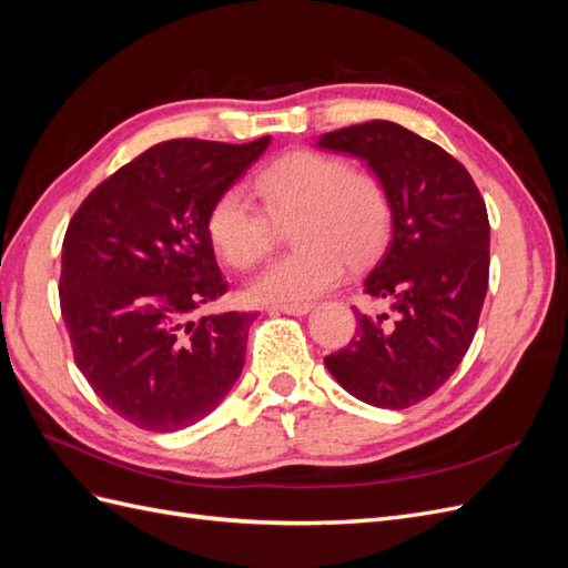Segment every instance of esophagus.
Listing matches in <instances>:
<instances>
[{
    "mask_svg": "<svg viewBox=\"0 0 568 568\" xmlns=\"http://www.w3.org/2000/svg\"><path fill=\"white\" fill-rule=\"evenodd\" d=\"M313 311V303H282L272 305L270 313H286V315H305Z\"/></svg>",
    "mask_w": 568,
    "mask_h": 568,
    "instance_id": "esophagus-1",
    "label": "esophagus"
}]
</instances>
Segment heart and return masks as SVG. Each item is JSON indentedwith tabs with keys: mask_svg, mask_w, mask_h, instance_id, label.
Listing matches in <instances>:
<instances>
[{
	"mask_svg": "<svg viewBox=\"0 0 568 568\" xmlns=\"http://www.w3.org/2000/svg\"><path fill=\"white\" fill-rule=\"evenodd\" d=\"M253 192L263 209L239 186L217 194L205 230L232 267L248 270L277 246L280 225H291L296 248L251 284L255 301L298 303L322 294L343 277L346 263L363 267L374 261L393 230L384 180L332 153H284L257 170Z\"/></svg>",
	"mask_w": 568,
	"mask_h": 568,
	"instance_id": "1",
	"label": "heart"
}]
</instances>
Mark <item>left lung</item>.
Instances as JSON below:
<instances>
[{
    "label": "left lung",
    "instance_id": "left-lung-1",
    "mask_svg": "<svg viewBox=\"0 0 568 568\" xmlns=\"http://www.w3.org/2000/svg\"><path fill=\"white\" fill-rule=\"evenodd\" d=\"M320 146L365 159L393 201V236L365 277L390 313L357 315L346 348L324 357L357 400L405 409L434 395L467 355L488 291L490 225L469 170L412 130L369 120Z\"/></svg>",
    "mask_w": 568,
    "mask_h": 568
}]
</instances>
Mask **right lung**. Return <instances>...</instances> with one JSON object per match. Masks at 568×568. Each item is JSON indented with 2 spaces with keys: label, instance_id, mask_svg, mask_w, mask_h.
Returning <instances> with one entry per match:
<instances>
[{
  "label": "right lung",
  "instance_id": "right-lung-1",
  "mask_svg": "<svg viewBox=\"0 0 568 568\" xmlns=\"http://www.w3.org/2000/svg\"><path fill=\"white\" fill-rule=\"evenodd\" d=\"M267 144L161 142L97 184L68 222L59 301L73 359L144 432L203 419L242 374L253 315H192L227 294L205 217Z\"/></svg>",
  "mask_w": 568,
  "mask_h": 568
}]
</instances>
